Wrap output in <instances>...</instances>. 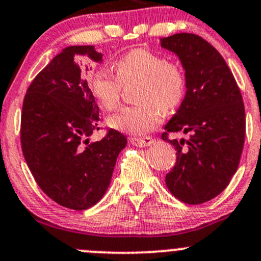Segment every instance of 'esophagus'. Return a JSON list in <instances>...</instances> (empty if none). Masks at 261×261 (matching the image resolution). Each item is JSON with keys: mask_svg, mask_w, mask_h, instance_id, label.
<instances>
[{"mask_svg": "<svg viewBox=\"0 0 261 261\" xmlns=\"http://www.w3.org/2000/svg\"><path fill=\"white\" fill-rule=\"evenodd\" d=\"M131 144L136 145V147H149L150 144H153V139L147 136V138H130Z\"/></svg>", "mask_w": 261, "mask_h": 261, "instance_id": "1", "label": "esophagus"}]
</instances>
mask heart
<instances>
[{
	"label": "heart",
	"mask_w": 261,
	"mask_h": 261,
	"mask_svg": "<svg viewBox=\"0 0 261 261\" xmlns=\"http://www.w3.org/2000/svg\"><path fill=\"white\" fill-rule=\"evenodd\" d=\"M113 74L104 68L95 69L87 84L92 96L106 111H113L121 100L123 85L140 82L136 94L139 106L123 107L108 118L112 128L133 135L154 130L164 112L175 111L187 92L186 70L179 63L148 48H133L114 62Z\"/></svg>",
	"instance_id": "heart-1"
}]
</instances>
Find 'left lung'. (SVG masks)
<instances>
[{"mask_svg":"<svg viewBox=\"0 0 261 261\" xmlns=\"http://www.w3.org/2000/svg\"><path fill=\"white\" fill-rule=\"evenodd\" d=\"M161 46L179 57L187 74L186 97L165 126L162 139L176 149V164L166 175L171 194L188 204L215 198L240 165L246 116L240 87L219 51L193 33H177ZM182 132L188 141L170 139Z\"/></svg>","mask_w":261,"mask_h":261,"instance_id":"8db88e82","label":"left lung"}]
</instances>
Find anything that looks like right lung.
Listing matches in <instances>:
<instances>
[{"label":"right lung","mask_w":261,"mask_h":261,"mask_svg":"<svg viewBox=\"0 0 261 261\" xmlns=\"http://www.w3.org/2000/svg\"><path fill=\"white\" fill-rule=\"evenodd\" d=\"M101 62L94 46H69L29 85L24 96L20 143L29 170L43 193L63 207L86 210L100 201L127 139L108 128L99 142V107L84 73Z\"/></svg>","instance_id":"1"}]
</instances>
